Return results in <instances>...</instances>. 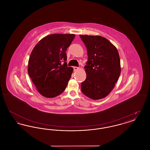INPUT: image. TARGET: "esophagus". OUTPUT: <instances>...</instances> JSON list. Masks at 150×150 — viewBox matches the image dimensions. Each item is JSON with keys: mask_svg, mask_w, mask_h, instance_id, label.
<instances>
[{"mask_svg": "<svg viewBox=\"0 0 150 150\" xmlns=\"http://www.w3.org/2000/svg\"><path fill=\"white\" fill-rule=\"evenodd\" d=\"M73 68H74V71H76V70H78L79 69L78 67H75H75H74Z\"/></svg>", "mask_w": 150, "mask_h": 150, "instance_id": "1", "label": "esophagus"}]
</instances>
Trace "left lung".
I'll use <instances>...</instances> for the list:
<instances>
[{
    "instance_id": "8db88e82",
    "label": "left lung",
    "mask_w": 150,
    "mask_h": 150,
    "mask_svg": "<svg viewBox=\"0 0 150 150\" xmlns=\"http://www.w3.org/2000/svg\"><path fill=\"white\" fill-rule=\"evenodd\" d=\"M86 45L88 61L84 66L86 77L81 83L84 94L100 100L112 91L121 72L118 51L106 38L100 36L80 35Z\"/></svg>"
}]
</instances>
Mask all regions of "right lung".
<instances>
[{
  "instance_id": "1",
  "label": "right lung",
  "mask_w": 150,
  "mask_h": 150,
  "mask_svg": "<svg viewBox=\"0 0 150 150\" xmlns=\"http://www.w3.org/2000/svg\"><path fill=\"white\" fill-rule=\"evenodd\" d=\"M75 34H54L41 39L32 50L28 74L37 91L47 98L62 93L71 78L73 69L67 67L66 51Z\"/></svg>"
}]
</instances>
